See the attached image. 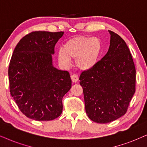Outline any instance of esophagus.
<instances>
[{"instance_id": "esophagus-1", "label": "esophagus", "mask_w": 147, "mask_h": 147, "mask_svg": "<svg viewBox=\"0 0 147 147\" xmlns=\"http://www.w3.org/2000/svg\"><path fill=\"white\" fill-rule=\"evenodd\" d=\"M71 79L72 82L76 83L78 80H79V77H78V75H76V74H73V75H71Z\"/></svg>"}]
</instances>
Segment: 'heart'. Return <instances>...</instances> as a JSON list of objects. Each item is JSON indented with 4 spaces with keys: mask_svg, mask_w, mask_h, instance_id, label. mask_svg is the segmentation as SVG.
Listing matches in <instances>:
<instances>
[{
    "mask_svg": "<svg viewBox=\"0 0 147 147\" xmlns=\"http://www.w3.org/2000/svg\"><path fill=\"white\" fill-rule=\"evenodd\" d=\"M101 44L95 37L85 36L70 38L58 52L60 62L66 66L70 64V59L75 60V65L81 70L92 68L98 62Z\"/></svg>",
    "mask_w": 147,
    "mask_h": 147,
    "instance_id": "obj_1",
    "label": "heart"
}]
</instances>
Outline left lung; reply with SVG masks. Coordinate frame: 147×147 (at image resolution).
Listing matches in <instances>:
<instances>
[{
    "label": "left lung",
    "mask_w": 147,
    "mask_h": 147,
    "mask_svg": "<svg viewBox=\"0 0 147 147\" xmlns=\"http://www.w3.org/2000/svg\"><path fill=\"white\" fill-rule=\"evenodd\" d=\"M109 32L107 54L79 77L87 116L98 123L125 115L136 91V68L130 51L119 35Z\"/></svg>",
    "instance_id": "1"
}]
</instances>
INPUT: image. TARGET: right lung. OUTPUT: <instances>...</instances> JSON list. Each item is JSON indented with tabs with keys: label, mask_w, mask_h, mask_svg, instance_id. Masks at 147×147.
I'll return each instance as SVG.
<instances>
[{
	"label": "right lung",
	"mask_w": 147,
	"mask_h": 147,
	"mask_svg": "<svg viewBox=\"0 0 147 147\" xmlns=\"http://www.w3.org/2000/svg\"><path fill=\"white\" fill-rule=\"evenodd\" d=\"M64 32L34 31L15 48L8 75L11 95L21 112L36 121H51L62 114V98L71 87L69 72L52 65L51 54Z\"/></svg>",
	"instance_id": "add662e5"
}]
</instances>
